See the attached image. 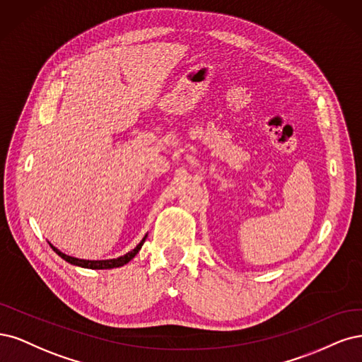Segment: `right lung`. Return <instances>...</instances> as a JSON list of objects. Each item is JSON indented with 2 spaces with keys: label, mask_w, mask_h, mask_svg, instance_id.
Instances as JSON below:
<instances>
[{
  "label": "right lung",
  "mask_w": 362,
  "mask_h": 362,
  "mask_svg": "<svg viewBox=\"0 0 362 362\" xmlns=\"http://www.w3.org/2000/svg\"><path fill=\"white\" fill-rule=\"evenodd\" d=\"M146 239H147V235L141 239V242H139L136 247L132 250V251H129V252H126L124 255H120V257H117V259H108V260H84V259H76V257H72V255H67V254H64V252H62L60 250H57L52 243H49L51 245V248L60 255V257L63 259V260H66L67 263H71V264H74V266H79V267H86V269H114V267H120V266H124L126 263H129L135 255L138 254V251L141 250V247H143V243L146 242Z\"/></svg>",
  "instance_id": "obj_1"
}]
</instances>
